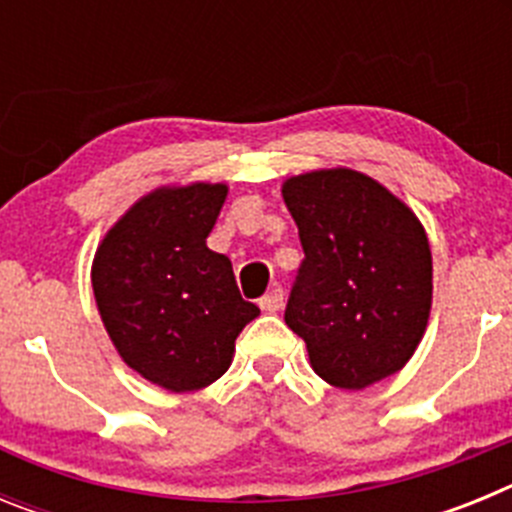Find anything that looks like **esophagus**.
<instances>
[{
    "mask_svg": "<svg viewBox=\"0 0 512 512\" xmlns=\"http://www.w3.org/2000/svg\"><path fill=\"white\" fill-rule=\"evenodd\" d=\"M259 305H261V310H264V312H277L279 307L284 305V292L279 287H274L271 292H266V295L261 297Z\"/></svg>",
    "mask_w": 512,
    "mask_h": 512,
    "instance_id": "1",
    "label": "esophagus"
}]
</instances>
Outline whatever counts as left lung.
<instances>
[{"instance_id": "left-lung-1", "label": "left lung", "mask_w": 512, "mask_h": 512, "mask_svg": "<svg viewBox=\"0 0 512 512\" xmlns=\"http://www.w3.org/2000/svg\"><path fill=\"white\" fill-rule=\"evenodd\" d=\"M300 228V266L284 320L305 341L312 372L364 390L408 364L433 302L431 243L400 197L336 166L284 179Z\"/></svg>"}]
</instances>
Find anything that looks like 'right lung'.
Segmentation results:
<instances>
[{"label":"right lung","mask_w":512,"mask_h":512,"mask_svg":"<svg viewBox=\"0 0 512 512\" xmlns=\"http://www.w3.org/2000/svg\"><path fill=\"white\" fill-rule=\"evenodd\" d=\"M225 197V182L151 189L94 253V300L112 346L133 372L169 392L223 377L235 338L261 312L238 292L228 256L207 248Z\"/></svg>","instance_id":"add662e5"}]
</instances>
